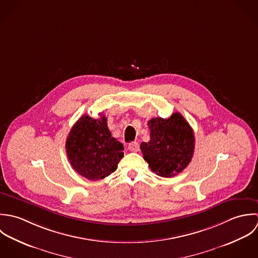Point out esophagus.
Masks as SVG:
<instances>
[{
  "label": "esophagus",
  "instance_id": "esophagus-1",
  "mask_svg": "<svg viewBox=\"0 0 258 258\" xmlns=\"http://www.w3.org/2000/svg\"><path fill=\"white\" fill-rule=\"evenodd\" d=\"M128 150H130L131 152H134V153L139 152V150H140V145H139V143L134 142V143L130 144V145H128Z\"/></svg>",
  "mask_w": 258,
  "mask_h": 258
}]
</instances>
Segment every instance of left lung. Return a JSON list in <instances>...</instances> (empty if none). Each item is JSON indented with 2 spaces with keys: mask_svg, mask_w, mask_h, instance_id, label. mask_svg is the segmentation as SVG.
Masks as SVG:
<instances>
[{
  "mask_svg": "<svg viewBox=\"0 0 258 258\" xmlns=\"http://www.w3.org/2000/svg\"><path fill=\"white\" fill-rule=\"evenodd\" d=\"M149 143L141 144V151L150 168L159 176L171 177L181 172L190 162L195 152V134L179 112L167 119L152 118Z\"/></svg>",
  "mask_w": 258,
  "mask_h": 258,
  "instance_id": "obj_1",
  "label": "left lung"
}]
</instances>
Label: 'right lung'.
<instances>
[{"mask_svg":"<svg viewBox=\"0 0 258 258\" xmlns=\"http://www.w3.org/2000/svg\"><path fill=\"white\" fill-rule=\"evenodd\" d=\"M66 151L72 167L90 180L108 176L123 156V146L111 137L104 115H82L69 134Z\"/></svg>","mask_w":258,"mask_h":258,"instance_id":"add662e5","label":"right lung"}]
</instances>
